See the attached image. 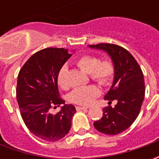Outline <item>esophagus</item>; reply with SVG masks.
<instances>
[{
  "label": "esophagus",
  "mask_w": 159,
  "mask_h": 159,
  "mask_svg": "<svg viewBox=\"0 0 159 159\" xmlns=\"http://www.w3.org/2000/svg\"><path fill=\"white\" fill-rule=\"evenodd\" d=\"M76 109L78 111H87L89 110V107H84V106H77Z\"/></svg>",
  "instance_id": "1"
}]
</instances>
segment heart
Masks as SVG:
<instances>
[{
    "instance_id": "obj_1",
    "label": "heart",
    "mask_w": 159,
    "mask_h": 159,
    "mask_svg": "<svg viewBox=\"0 0 159 159\" xmlns=\"http://www.w3.org/2000/svg\"><path fill=\"white\" fill-rule=\"evenodd\" d=\"M77 66L84 72L89 73L90 78L101 85L106 86L111 82L114 77V67L110 61H101L95 56L85 55L76 61ZM67 67L63 66L57 75L58 85L65 89L67 87L66 82ZM100 95V89L96 86L90 85L83 88H78L72 90L69 95L70 102L80 105H89L96 97Z\"/></svg>"
}]
</instances>
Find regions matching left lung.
Segmentation results:
<instances>
[{
  "mask_svg": "<svg viewBox=\"0 0 159 159\" xmlns=\"http://www.w3.org/2000/svg\"><path fill=\"white\" fill-rule=\"evenodd\" d=\"M89 48L106 52L114 65V80L104 99L115 100V107L102 110V117L95 121L97 131L108 135H116L126 130L139 115L145 95L143 73L136 60L122 47L101 43Z\"/></svg>",
  "mask_w": 159,
  "mask_h": 159,
  "instance_id": "obj_1",
  "label": "left lung"
}]
</instances>
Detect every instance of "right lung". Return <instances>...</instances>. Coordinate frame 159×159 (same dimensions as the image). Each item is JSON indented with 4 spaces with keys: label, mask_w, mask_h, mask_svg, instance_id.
I'll list each match as a JSON object with an SVG mask.
<instances>
[{
    "label": "right lung",
    "mask_w": 159,
    "mask_h": 159,
    "mask_svg": "<svg viewBox=\"0 0 159 159\" xmlns=\"http://www.w3.org/2000/svg\"><path fill=\"white\" fill-rule=\"evenodd\" d=\"M72 54L68 49L48 48L34 54L24 64L17 77L16 100L22 119L29 131L47 142H57L70 131L76 112L72 104L59 97L57 75ZM64 104L51 114L50 109Z\"/></svg>",
    "instance_id": "add662e5"
}]
</instances>
